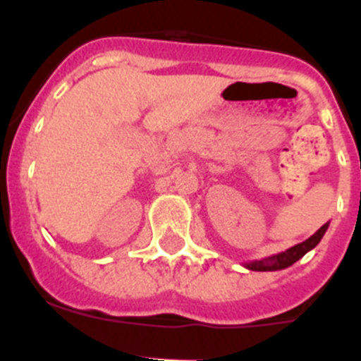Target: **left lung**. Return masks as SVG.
Instances as JSON below:
<instances>
[{
	"instance_id": "obj_1",
	"label": "left lung",
	"mask_w": 361,
	"mask_h": 361,
	"mask_svg": "<svg viewBox=\"0 0 361 361\" xmlns=\"http://www.w3.org/2000/svg\"><path fill=\"white\" fill-rule=\"evenodd\" d=\"M329 228V222L327 224L322 226L314 235L307 238V240L300 242V244L293 245L289 250L282 251L279 255H271V257L262 258V260H253V262H247L244 264V267H247L250 271H280V269H286V267L293 266L295 262H298L300 258L304 257L305 253H309L311 250H314L318 245V242L322 240V237L325 235Z\"/></svg>"
}]
</instances>
